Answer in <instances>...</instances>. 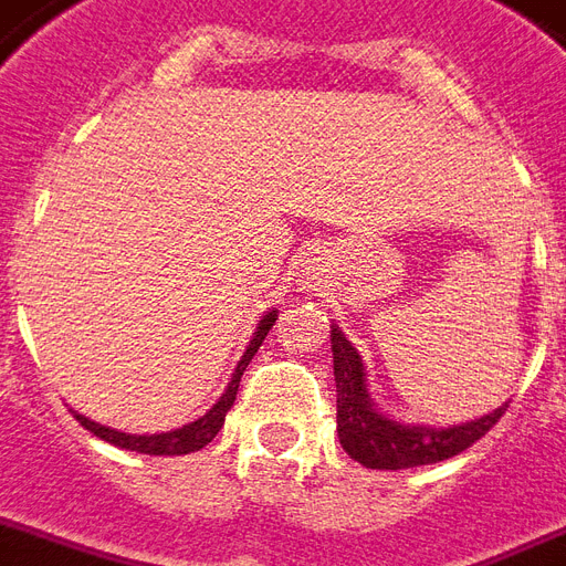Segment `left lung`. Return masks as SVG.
Returning <instances> with one entry per match:
<instances>
[{
	"mask_svg": "<svg viewBox=\"0 0 566 566\" xmlns=\"http://www.w3.org/2000/svg\"><path fill=\"white\" fill-rule=\"evenodd\" d=\"M332 365L338 388V439L340 448L368 469H412L448 460L484 437L504 416L507 403L490 416L454 427H424L391 421L370 403L368 374L350 340L332 326Z\"/></svg>",
	"mask_w": 566,
	"mask_h": 566,
	"instance_id": "8db88e82",
	"label": "left lung"
}]
</instances>
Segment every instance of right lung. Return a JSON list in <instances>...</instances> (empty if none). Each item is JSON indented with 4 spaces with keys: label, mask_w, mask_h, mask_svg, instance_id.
I'll return each mask as SVG.
<instances>
[{
    "label": "right lung",
    "mask_w": 566,
    "mask_h": 566,
    "mask_svg": "<svg viewBox=\"0 0 566 566\" xmlns=\"http://www.w3.org/2000/svg\"><path fill=\"white\" fill-rule=\"evenodd\" d=\"M275 317L279 312H266L258 323V329H254L252 340H249V347H245L243 359L237 361L234 368V377L228 382L226 395L216 400L213 407L207 409L205 416L198 418V421H189V424L178 427V430H168V433H150V437H136V433H120V430H112V427H103L92 418L80 416V412H73L76 421H80L85 430H92L94 437H101L103 442H109V446H118V448H127V451H139V454H154V457H178V454H192L198 448H205L210 439L222 430L226 424V412L234 407L237 400V388H240V377H243V370L249 368V361L252 356L258 353V347L264 344L266 332L273 329Z\"/></svg>",
    "instance_id": "1"
}]
</instances>
